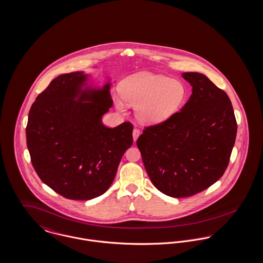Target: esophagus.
Listing matches in <instances>:
<instances>
[{"mask_svg":"<svg viewBox=\"0 0 263 263\" xmlns=\"http://www.w3.org/2000/svg\"><path fill=\"white\" fill-rule=\"evenodd\" d=\"M140 134H141V132H140L139 129L135 128V129L133 130V139H134V141H136V140L138 139V137L140 136Z\"/></svg>","mask_w":263,"mask_h":263,"instance_id":"34e87169","label":"esophagus"}]
</instances>
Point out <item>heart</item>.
Returning a JSON list of instances; mask_svg holds the SVG:
<instances>
[{
    "mask_svg": "<svg viewBox=\"0 0 263 263\" xmlns=\"http://www.w3.org/2000/svg\"><path fill=\"white\" fill-rule=\"evenodd\" d=\"M120 94L114 98L116 107L124 112L127 103L136 105V114L144 123L166 121L180 111L187 99L182 82L149 72H138L120 84Z\"/></svg>",
    "mask_w": 263,
    "mask_h": 263,
    "instance_id": "1",
    "label": "heart"
}]
</instances>
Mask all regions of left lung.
I'll return each instance as SVG.
<instances>
[{
	"label": "left lung",
	"instance_id": "left-lung-1",
	"mask_svg": "<svg viewBox=\"0 0 263 263\" xmlns=\"http://www.w3.org/2000/svg\"><path fill=\"white\" fill-rule=\"evenodd\" d=\"M192 94L181 111L144 127L137 139L150 180L162 193L183 198L217 181L226 170L237 123L228 95L200 73H183Z\"/></svg>",
	"mask_w": 263,
	"mask_h": 263
}]
</instances>
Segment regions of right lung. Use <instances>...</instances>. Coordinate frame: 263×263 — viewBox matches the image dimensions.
<instances>
[{"label": "right lung", "mask_w": 263, "mask_h": 263, "mask_svg": "<svg viewBox=\"0 0 263 263\" xmlns=\"http://www.w3.org/2000/svg\"><path fill=\"white\" fill-rule=\"evenodd\" d=\"M86 78L83 72L55 78L33 103L26 127L31 162L41 180L72 200L105 193L133 143L132 123L115 128L102 123L113 105L109 84L83 91Z\"/></svg>", "instance_id": "obj_1"}]
</instances>
